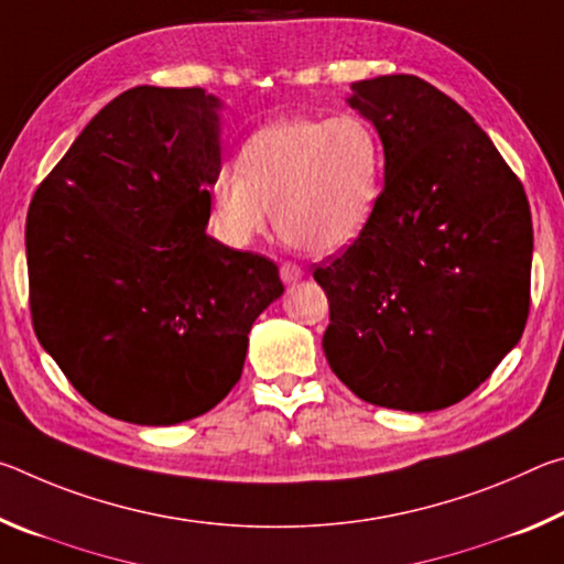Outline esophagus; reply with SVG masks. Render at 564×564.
Here are the masks:
<instances>
[{
	"label": "esophagus",
	"mask_w": 564,
	"mask_h": 564,
	"mask_svg": "<svg viewBox=\"0 0 564 564\" xmlns=\"http://www.w3.org/2000/svg\"><path fill=\"white\" fill-rule=\"evenodd\" d=\"M301 279H303V269H301V265H295V263H283V265H281V281H283L285 285L299 283Z\"/></svg>",
	"instance_id": "1"
}]
</instances>
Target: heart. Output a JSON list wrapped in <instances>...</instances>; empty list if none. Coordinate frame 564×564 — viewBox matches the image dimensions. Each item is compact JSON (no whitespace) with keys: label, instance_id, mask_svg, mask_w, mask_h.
Here are the masks:
<instances>
[{"label":"heart","instance_id":"1","mask_svg":"<svg viewBox=\"0 0 564 564\" xmlns=\"http://www.w3.org/2000/svg\"><path fill=\"white\" fill-rule=\"evenodd\" d=\"M383 147L358 113L291 117L248 137L238 166L208 184L214 226L231 246H248L271 221L291 246L333 256L356 243L373 218Z\"/></svg>","mask_w":564,"mask_h":564}]
</instances>
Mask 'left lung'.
I'll return each instance as SVG.
<instances>
[{"label":"left lung","instance_id":"obj_1","mask_svg":"<svg viewBox=\"0 0 564 564\" xmlns=\"http://www.w3.org/2000/svg\"><path fill=\"white\" fill-rule=\"evenodd\" d=\"M386 186L346 253L313 271L328 295L323 350L352 393L431 413L488 380L530 311L532 218L488 133L417 76L350 84Z\"/></svg>","mask_w":564,"mask_h":564}]
</instances>
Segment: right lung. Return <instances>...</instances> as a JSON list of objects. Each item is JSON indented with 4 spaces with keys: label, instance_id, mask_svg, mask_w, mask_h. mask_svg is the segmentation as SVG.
Returning a JSON list of instances; mask_svg holds the SVG:
<instances>
[{
    "label": "right lung",
    "instance_id": "right-lung-1",
    "mask_svg": "<svg viewBox=\"0 0 564 564\" xmlns=\"http://www.w3.org/2000/svg\"><path fill=\"white\" fill-rule=\"evenodd\" d=\"M224 104L133 87L42 181L26 216L34 333L94 408L176 425L231 393L279 265L206 234Z\"/></svg>",
    "mask_w": 564,
    "mask_h": 564
}]
</instances>
